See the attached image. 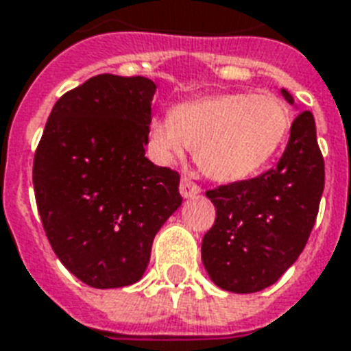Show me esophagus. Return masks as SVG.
Segmentation results:
<instances>
[{
	"mask_svg": "<svg viewBox=\"0 0 351 351\" xmlns=\"http://www.w3.org/2000/svg\"><path fill=\"white\" fill-rule=\"evenodd\" d=\"M199 191H201V188H199L193 180H189V178H186V176L180 180V195H182L184 199L195 197Z\"/></svg>",
	"mask_w": 351,
	"mask_h": 351,
	"instance_id": "obj_1",
	"label": "esophagus"
}]
</instances>
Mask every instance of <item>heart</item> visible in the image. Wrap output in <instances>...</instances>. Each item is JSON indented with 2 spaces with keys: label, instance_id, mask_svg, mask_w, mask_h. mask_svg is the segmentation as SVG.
Listing matches in <instances>:
<instances>
[{
  "label": "heart",
  "instance_id": "obj_1",
  "mask_svg": "<svg viewBox=\"0 0 351 351\" xmlns=\"http://www.w3.org/2000/svg\"><path fill=\"white\" fill-rule=\"evenodd\" d=\"M290 124L288 108L277 96L221 93L180 104L173 117L154 119L149 143L160 162L182 160L191 149L210 178L238 182L274 160Z\"/></svg>",
  "mask_w": 351,
  "mask_h": 351
}]
</instances>
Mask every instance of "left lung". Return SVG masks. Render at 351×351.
<instances>
[{
	"mask_svg": "<svg viewBox=\"0 0 351 351\" xmlns=\"http://www.w3.org/2000/svg\"><path fill=\"white\" fill-rule=\"evenodd\" d=\"M288 104L294 98L281 89ZM324 156L311 111L290 126L281 160L266 173L208 189L215 221L202 238L210 279L234 294L271 287L301 255L324 193Z\"/></svg>",
	"mask_w": 351,
	"mask_h": 351,
	"instance_id": "1",
	"label": "left lung"
}]
</instances>
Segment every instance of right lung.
Returning a JSON list of instances; mask_svg holds the SVG:
<instances>
[{
    "instance_id": "right-lung-1",
    "label": "right lung",
    "mask_w": 351,
    "mask_h": 351,
    "mask_svg": "<svg viewBox=\"0 0 351 351\" xmlns=\"http://www.w3.org/2000/svg\"><path fill=\"white\" fill-rule=\"evenodd\" d=\"M156 85L100 74L53 106L33 160L37 208L57 258L93 288L134 285L180 204V176L145 158Z\"/></svg>"
}]
</instances>
